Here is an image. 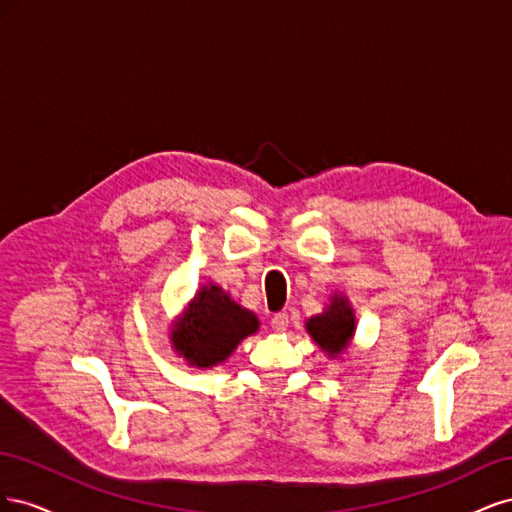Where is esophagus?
Returning <instances> with one entry per match:
<instances>
[{"instance_id": "1", "label": "esophagus", "mask_w": 512, "mask_h": 512, "mask_svg": "<svg viewBox=\"0 0 512 512\" xmlns=\"http://www.w3.org/2000/svg\"><path fill=\"white\" fill-rule=\"evenodd\" d=\"M271 327H273V331H286V329H288V314H286V312L273 314Z\"/></svg>"}]
</instances>
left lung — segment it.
<instances>
[{
  "label": "left lung",
  "instance_id": "obj_1",
  "mask_svg": "<svg viewBox=\"0 0 512 512\" xmlns=\"http://www.w3.org/2000/svg\"><path fill=\"white\" fill-rule=\"evenodd\" d=\"M305 331L331 361L339 359L352 344L356 331V316L346 294L333 292L327 307L305 320Z\"/></svg>",
  "mask_w": 512,
  "mask_h": 512
}]
</instances>
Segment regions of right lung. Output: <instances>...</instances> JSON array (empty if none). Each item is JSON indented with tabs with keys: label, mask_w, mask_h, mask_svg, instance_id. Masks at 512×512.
<instances>
[{
	"label": "right lung",
	"mask_w": 512,
	"mask_h": 512,
	"mask_svg": "<svg viewBox=\"0 0 512 512\" xmlns=\"http://www.w3.org/2000/svg\"><path fill=\"white\" fill-rule=\"evenodd\" d=\"M258 329L260 320L252 309L239 305L230 292L209 282L196 290L185 314L173 320L168 339L190 367L211 369L224 363L243 339Z\"/></svg>",
	"instance_id": "right-lung-1"
}]
</instances>
